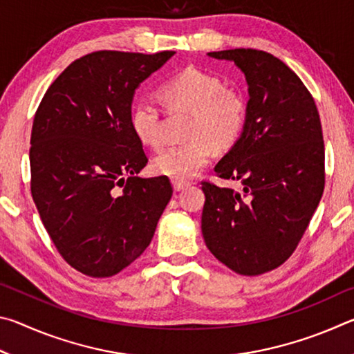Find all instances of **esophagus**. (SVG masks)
I'll return each instance as SVG.
<instances>
[{
	"mask_svg": "<svg viewBox=\"0 0 354 354\" xmlns=\"http://www.w3.org/2000/svg\"><path fill=\"white\" fill-rule=\"evenodd\" d=\"M171 184H173V189H175V192H181L185 187H189V183L183 181V179H171Z\"/></svg>",
	"mask_w": 354,
	"mask_h": 354,
	"instance_id": "34e87169",
	"label": "esophagus"
}]
</instances>
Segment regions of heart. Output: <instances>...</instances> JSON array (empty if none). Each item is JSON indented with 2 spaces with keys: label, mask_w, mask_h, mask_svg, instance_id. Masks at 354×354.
<instances>
[{
  "label": "heart",
  "mask_w": 354,
  "mask_h": 354,
  "mask_svg": "<svg viewBox=\"0 0 354 354\" xmlns=\"http://www.w3.org/2000/svg\"><path fill=\"white\" fill-rule=\"evenodd\" d=\"M159 95L169 112H190L185 128L190 140L169 147L154 159L158 175L183 181L194 178L212 159L214 147L227 149L241 139L247 123V100L220 76L189 67L165 81ZM129 122L145 147L159 149L165 143L164 111L154 100H137Z\"/></svg>",
  "instance_id": "1"
}]
</instances>
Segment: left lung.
<instances>
[{"instance_id": "8db88e82", "label": "left lung", "mask_w": 354, "mask_h": 354, "mask_svg": "<svg viewBox=\"0 0 354 354\" xmlns=\"http://www.w3.org/2000/svg\"><path fill=\"white\" fill-rule=\"evenodd\" d=\"M232 61L248 84L247 123L215 165L242 190L203 181L201 231L226 267L256 277L295 251L325 189V145L315 101L301 80L270 53L251 48L207 53Z\"/></svg>"}]
</instances>
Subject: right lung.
I'll use <instances>...</instances> for the list:
<instances>
[{
    "mask_svg": "<svg viewBox=\"0 0 354 354\" xmlns=\"http://www.w3.org/2000/svg\"><path fill=\"white\" fill-rule=\"evenodd\" d=\"M175 51H95L71 62L35 112L31 194L61 256L87 277L109 278L151 242L173 189L139 178L148 158L131 129L136 88Z\"/></svg>",
    "mask_w": 354,
    "mask_h": 354,
    "instance_id": "right-lung-1",
    "label": "right lung"
}]
</instances>
